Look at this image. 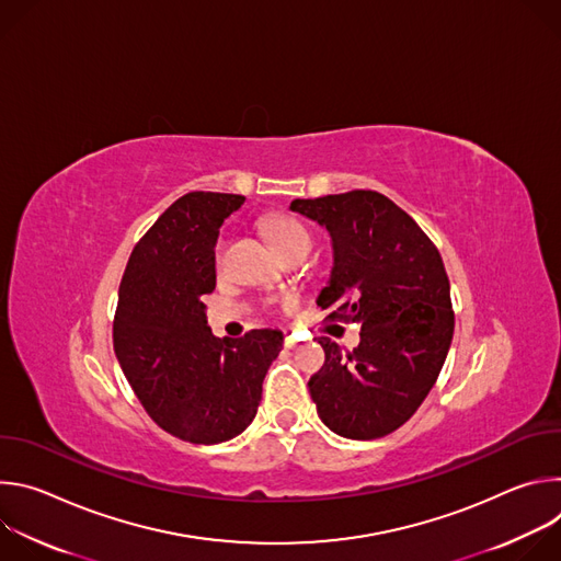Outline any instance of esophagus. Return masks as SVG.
I'll use <instances>...</instances> for the list:
<instances>
[{
    "label": "esophagus",
    "mask_w": 561,
    "mask_h": 561,
    "mask_svg": "<svg viewBox=\"0 0 561 561\" xmlns=\"http://www.w3.org/2000/svg\"><path fill=\"white\" fill-rule=\"evenodd\" d=\"M284 346H286V348H295V346H297V340H295L293 335H286V340H284Z\"/></svg>",
    "instance_id": "34e87169"
}]
</instances>
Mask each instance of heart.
<instances>
[{"label": "heart", "mask_w": 561, "mask_h": 561, "mask_svg": "<svg viewBox=\"0 0 561 561\" xmlns=\"http://www.w3.org/2000/svg\"><path fill=\"white\" fill-rule=\"evenodd\" d=\"M262 230L268 237V242L284 255L286 251L295 249L297 244L310 242L308 230L293 217L288 215H266L262 219ZM224 247V237L217 242V253H221Z\"/></svg>", "instance_id": "obj_1"}]
</instances>
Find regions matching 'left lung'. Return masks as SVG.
Here are the masks:
<instances>
[{
  "label": "left lung",
  "instance_id": "8db88e82",
  "mask_svg": "<svg viewBox=\"0 0 561 561\" xmlns=\"http://www.w3.org/2000/svg\"><path fill=\"white\" fill-rule=\"evenodd\" d=\"M290 210L331 234L333 268L317 306L362 324L346 357L317 337L327 353L308 381L317 415L346 439L390 435L422 407L453 342L442 255L411 215L375 191L293 199Z\"/></svg>",
  "mask_w": 561,
  "mask_h": 561
}]
</instances>
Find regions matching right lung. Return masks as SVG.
<instances>
[{
  "instance_id": "add662e5",
  "label": "right lung",
  "mask_w": 561,
  "mask_h": 561,
  "mask_svg": "<svg viewBox=\"0 0 561 561\" xmlns=\"http://www.w3.org/2000/svg\"><path fill=\"white\" fill-rule=\"evenodd\" d=\"M247 197L195 191L171 204L133 249L113 324L117 362L152 422L191 444H221L257 415L284 333L215 337L204 295L215 290L219 228Z\"/></svg>"
}]
</instances>
